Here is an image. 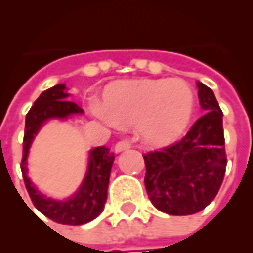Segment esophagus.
Returning <instances> with one entry per match:
<instances>
[{
    "label": "esophagus",
    "mask_w": 253,
    "mask_h": 253,
    "mask_svg": "<svg viewBox=\"0 0 253 253\" xmlns=\"http://www.w3.org/2000/svg\"><path fill=\"white\" fill-rule=\"evenodd\" d=\"M129 148H130V142L128 140H121V141H119L115 145V152L116 153H120V152L126 151Z\"/></svg>",
    "instance_id": "1"
}]
</instances>
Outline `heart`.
Segmentation results:
<instances>
[{"label":"heart","mask_w":253,"mask_h":253,"mask_svg":"<svg viewBox=\"0 0 253 253\" xmlns=\"http://www.w3.org/2000/svg\"><path fill=\"white\" fill-rule=\"evenodd\" d=\"M101 109L115 124L140 125L142 140L149 145L164 147L185 132L195 97L183 80H128L106 86Z\"/></svg>","instance_id":"1"}]
</instances>
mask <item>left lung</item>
<instances>
[{
	"instance_id": "obj_1",
	"label": "left lung",
	"mask_w": 253,
	"mask_h": 253,
	"mask_svg": "<svg viewBox=\"0 0 253 253\" xmlns=\"http://www.w3.org/2000/svg\"><path fill=\"white\" fill-rule=\"evenodd\" d=\"M197 88L206 115L181 140L144 155L148 196L157 210L174 216L204 210L217 195L227 167L223 112L212 89L201 83Z\"/></svg>"
}]
</instances>
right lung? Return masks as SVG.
I'll return each instance as SVG.
<instances>
[{"mask_svg":"<svg viewBox=\"0 0 253 253\" xmlns=\"http://www.w3.org/2000/svg\"><path fill=\"white\" fill-rule=\"evenodd\" d=\"M69 93L65 85L58 84L40 94L28 112L25 120V134L22 142L21 172L34 207L53 221L66 225H83L96 219L105 206L108 184L115 155L106 147H97L89 152L88 170L81 187L75 195L65 200H56L45 196L34 187L28 176V153L34 136L46 120L68 119L72 115L84 113L83 108L68 101Z\"/></svg>","mask_w":253,"mask_h":253,"instance_id":"right-lung-1","label":"right lung"}]
</instances>
